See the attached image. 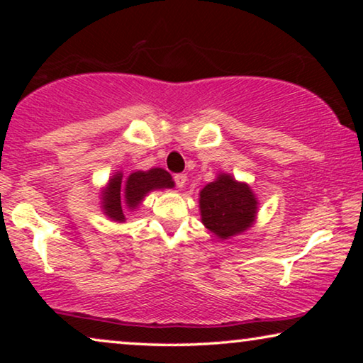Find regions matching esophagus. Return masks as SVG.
<instances>
[{"mask_svg": "<svg viewBox=\"0 0 363 363\" xmlns=\"http://www.w3.org/2000/svg\"><path fill=\"white\" fill-rule=\"evenodd\" d=\"M173 180H175V185L178 188H183V186H185V183H186V175H185V173H177V175L173 177Z\"/></svg>", "mask_w": 363, "mask_h": 363, "instance_id": "1", "label": "esophagus"}]
</instances>
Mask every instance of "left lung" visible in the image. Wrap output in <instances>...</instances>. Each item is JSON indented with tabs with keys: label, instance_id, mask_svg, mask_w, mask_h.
Returning a JSON list of instances; mask_svg holds the SVG:
<instances>
[{
	"label": "left lung",
	"instance_id": "left-lung-1",
	"mask_svg": "<svg viewBox=\"0 0 363 363\" xmlns=\"http://www.w3.org/2000/svg\"><path fill=\"white\" fill-rule=\"evenodd\" d=\"M256 210L257 201L251 188L230 175H220L200 193L203 225L223 240L250 228Z\"/></svg>",
	"mask_w": 363,
	"mask_h": 363
}]
</instances>
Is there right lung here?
Listing matches in <instances>:
<instances>
[{
  "mask_svg": "<svg viewBox=\"0 0 363 363\" xmlns=\"http://www.w3.org/2000/svg\"><path fill=\"white\" fill-rule=\"evenodd\" d=\"M170 173L162 168H152L148 172H135L127 178V182H122V173H117L116 177L108 182L107 191L104 193L102 208L108 218L116 221H123V203L128 210H133L138 203L143 200V196L148 191L158 190V188H173Z\"/></svg>",
  "mask_w": 363,
  "mask_h": 363,
  "instance_id": "add662e5",
  "label": "right lung"
}]
</instances>
